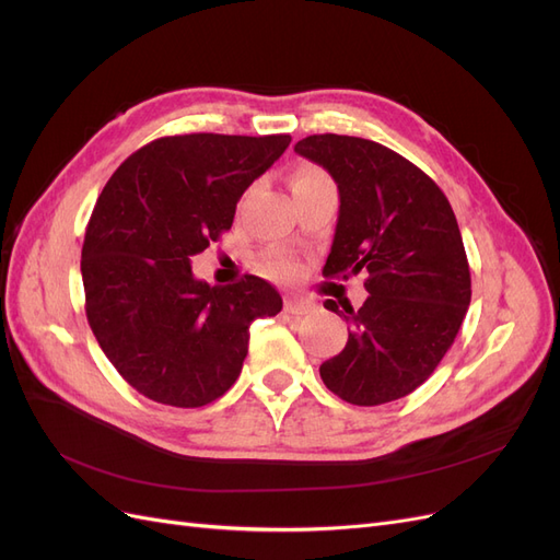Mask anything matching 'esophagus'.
<instances>
[{
  "instance_id": "esophagus-1",
  "label": "esophagus",
  "mask_w": 560,
  "mask_h": 560,
  "mask_svg": "<svg viewBox=\"0 0 560 560\" xmlns=\"http://www.w3.org/2000/svg\"><path fill=\"white\" fill-rule=\"evenodd\" d=\"M315 308V301L306 299V296H287L284 301V311L292 315H306Z\"/></svg>"
}]
</instances>
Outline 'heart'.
Masks as SVG:
<instances>
[{"label":"heart","instance_id":"heart-1","mask_svg":"<svg viewBox=\"0 0 560 560\" xmlns=\"http://www.w3.org/2000/svg\"><path fill=\"white\" fill-rule=\"evenodd\" d=\"M319 179H329V177L325 175V171H319L317 165L303 163V165L296 167L294 175H292V189H296V186H306V184L319 182ZM261 268H264V273H268L270 278L290 280V278L296 276L299 264L287 252H268L264 261H261Z\"/></svg>","mask_w":560,"mask_h":560}]
</instances>
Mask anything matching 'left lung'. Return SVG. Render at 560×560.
I'll list each match as a JSON object with an SVG mask.
<instances>
[{
	"label": "left lung",
	"mask_w": 560,
	"mask_h": 560,
	"mask_svg": "<svg viewBox=\"0 0 560 560\" xmlns=\"http://www.w3.org/2000/svg\"><path fill=\"white\" fill-rule=\"evenodd\" d=\"M294 151L338 184L341 208L322 276H369L343 315L348 343L319 366L334 395L378 406L411 395L453 346L471 299L460 229L444 191L397 151L350 135H311Z\"/></svg>",
	"instance_id": "left-lung-1"
}]
</instances>
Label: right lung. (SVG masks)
<instances>
[{
	"label": "right lung",
	"mask_w": 560,
	"mask_h": 560,
	"mask_svg": "<svg viewBox=\"0 0 560 560\" xmlns=\"http://www.w3.org/2000/svg\"><path fill=\"white\" fill-rule=\"evenodd\" d=\"M290 135L191 132L135 151L105 184L86 226V317L124 381L151 401L198 409L241 376L249 325L282 311L257 276L210 287L191 259L222 238L247 186Z\"/></svg>",
	"instance_id": "1"
}]
</instances>
